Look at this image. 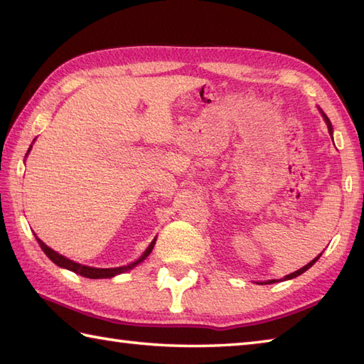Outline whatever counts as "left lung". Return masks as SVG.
Returning a JSON list of instances; mask_svg holds the SVG:
<instances>
[{"label":"left lung","mask_w":364,"mask_h":364,"mask_svg":"<svg viewBox=\"0 0 364 364\" xmlns=\"http://www.w3.org/2000/svg\"><path fill=\"white\" fill-rule=\"evenodd\" d=\"M322 115H323V119H326V122H327V127H328V133L331 134V131H333V128H331V123H330V120H328V117H327V115L326 114H323L322 112ZM322 255V253H321ZM321 255H319V257H316L313 261H310V262H308V264L306 266H304V267H301V269H299V270H296V272H292V274H289V275H286L284 278H283V280H291V278H296V277H299L300 274H304L305 272V270H308V269H310L313 264H314V262L316 261H318L319 258H321ZM277 280H269V282H266L264 284H270V283H275ZM262 284V283H261Z\"/></svg>","instance_id":"8db88e82"}]
</instances>
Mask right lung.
<instances>
[{
  "label": "right lung",
  "instance_id": "obj_1",
  "mask_svg": "<svg viewBox=\"0 0 364 364\" xmlns=\"http://www.w3.org/2000/svg\"><path fill=\"white\" fill-rule=\"evenodd\" d=\"M36 239H37L38 245H41V249L45 252L46 257H48V258L54 262V264H58L59 267H65V269H68V270H72V272H75V274H80V275L86 277V278H111V277L117 275V274L127 272V270L133 269L134 266H137V264H139V262H142L146 257H149V255H150V253H151V250H153L154 242H156V239H153V242L149 245V249H146V250L144 252L142 257L139 258L137 261L131 262V264H128V266L114 267V269H98V267L82 266V264H80V262H75V261H72V259H68V258L63 257V255H59L58 252L51 250L50 247L46 245V244H43V242L41 241V239H38L37 236H36Z\"/></svg>",
  "mask_w": 364,
  "mask_h": 364
}]
</instances>
